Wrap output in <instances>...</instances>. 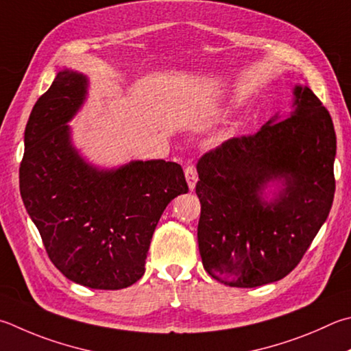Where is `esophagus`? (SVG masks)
<instances>
[{
  "label": "esophagus",
  "instance_id": "esophagus-1",
  "mask_svg": "<svg viewBox=\"0 0 351 351\" xmlns=\"http://www.w3.org/2000/svg\"><path fill=\"white\" fill-rule=\"evenodd\" d=\"M184 173H186V180L189 184V189L190 190H195V186L197 182V175H196V170L193 165H187L186 170H184Z\"/></svg>",
  "mask_w": 351,
  "mask_h": 351
}]
</instances>
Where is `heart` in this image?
I'll use <instances>...</instances> for the list:
<instances>
[{"instance_id":"b5f03b06","label":"heart","mask_w":351,"mask_h":351,"mask_svg":"<svg viewBox=\"0 0 351 351\" xmlns=\"http://www.w3.org/2000/svg\"><path fill=\"white\" fill-rule=\"evenodd\" d=\"M230 135H232V132L230 130H224V132H221L219 135H218V141H224V139H227V138H230Z\"/></svg>"}]
</instances>
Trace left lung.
Listing matches in <instances>:
<instances>
[{
	"mask_svg": "<svg viewBox=\"0 0 351 351\" xmlns=\"http://www.w3.org/2000/svg\"><path fill=\"white\" fill-rule=\"evenodd\" d=\"M336 133L307 86L291 112L252 136L228 139L197 162V244L210 276L230 287L276 282L302 259L335 196Z\"/></svg>",
	"mask_w": 351,
	"mask_h": 351,
	"instance_id": "left-lung-1",
	"label": "left lung"
}]
</instances>
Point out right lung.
Instances as JSON below:
<instances>
[{
  "mask_svg": "<svg viewBox=\"0 0 351 351\" xmlns=\"http://www.w3.org/2000/svg\"><path fill=\"white\" fill-rule=\"evenodd\" d=\"M88 78L56 73L24 132L20 192L50 261L72 282L119 290L144 275L152 237L169 202L189 187L180 164L150 159L99 167L81 155L69 125Z\"/></svg>",
  "mask_w": 351,
  "mask_h": 351,
  "instance_id": "right-lung-1",
  "label": "right lung"
}]
</instances>
